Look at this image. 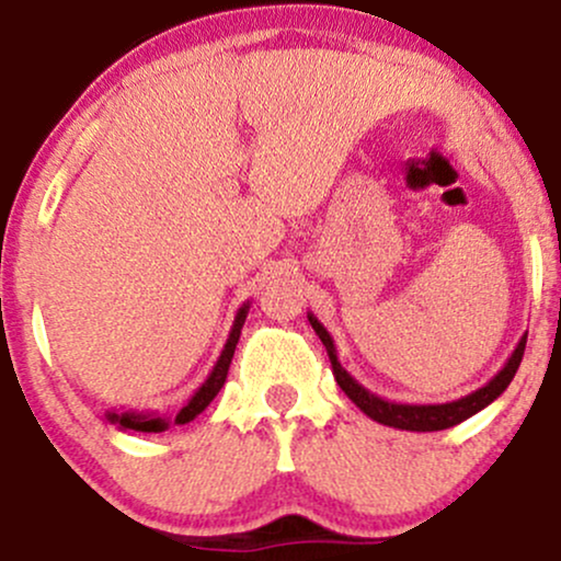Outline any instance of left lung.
<instances>
[{"label": "left lung", "mask_w": 561, "mask_h": 561, "mask_svg": "<svg viewBox=\"0 0 561 561\" xmlns=\"http://www.w3.org/2000/svg\"><path fill=\"white\" fill-rule=\"evenodd\" d=\"M308 321H311L313 332H317L321 343H324L327 356H330L332 362L334 379H337V385L343 388L345 396L351 398V401L356 403L369 420L388 424V427H396V430H409V433H435V430H448L454 427V424L474 416L478 411L485 409V405H491L495 398L508 388V382H512L514 375H517L519 362H523V353H525V343H527V334H523V340H519L517 347H514V353L508 356L504 369H501L491 382L482 385V388L469 392L465 398H456V401H448V403H396V401H388V398H379L377 392L366 390L356 377L347 375L343 364L337 362V347H334V340L332 334L327 332V327L321 324L311 311H308Z\"/></svg>", "instance_id": "8db88e82"}]
</instances>
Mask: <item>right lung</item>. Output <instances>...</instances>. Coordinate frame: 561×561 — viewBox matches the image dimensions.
<instances>
[{"label": "right lung", "mask_w": 561, "mask_h": 561, "mask_svg": "<svg viewBox=\"0 0 561 561\" xmlns=\"http://www.w3.org/2000/svg\"><path fill=\"white\" fill-rule=\"evenodd\" d=\"M248 311H250V300L242 302V308L237 311L234 324H231V332L227 337V345H224L221 356H218L216 366L210 369L208 379L199 385V388L195 390V396L186 401L184 409L179 411L173 420H171V416H163V414H152V411H118V409L107 411L105 420L115 424L118 430H124V433H126V430H134V433H163V430H169L171 424H186V422L195 420L197 414H203V411L208 409V403L218 396V390L224 388V382H227L231 356H234L237 340H240V332H242L244 319H248Z\"/></svg>", "instance_id": "add662e5"}]
</instances>
